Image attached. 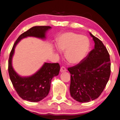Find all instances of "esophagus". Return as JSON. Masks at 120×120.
I'll use <instances>...</instances> for the list:
<instances>
[{
  "instance_id": "obj_1",
  "label": "esophagus",
  "mask_w": 120,
  "mask_h": 120,
  "mask_svg": "<svg viewBox=\"0 0 120 120\" xmlns=\"http://www.w3.org/2000/svg\"><path fill=\"white\" fill-rule=\"evenodd\" d=\"M60 71L61 72H65L67 71V70H66V69L65 67H64V66H62V67L60 68Z\"/></svg>"
}]
</instances>
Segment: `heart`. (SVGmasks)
<instances>
[{
    "label": "heart",
    "instance_id": "obj_1",
    "mask_svg": "<svg viewBox=\"0 0 120 120\" xmlns=\"http://www.w3.org/2000/svg\"><path fill=\"white\" fill-rule=\"evenodd\" d=\"M57 45L60 50L65 51V56L68 62L78 64L87 55L90 43L85 36L73 32H65L58 38Z\"/></svg>",
    "mask_w": 120,
    "mask_h": 120
}]
</instances>
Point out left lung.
Listing matches in <instances>:
<instances>
[{
    "label": "left lung",
    "mask_w": 120,
    "mask_h": 120,
    "mask_svg": "<svg viewBox=\"0 0 120 120\" xmlns=\"http://www.w3.org/2000/svg\"><path fill=\"white\" fill-rule=\"evenodd\" d=\"M94 48L76 65L68 68L71 74V96L80 102H87L100 96L110 75L109 54L102 41L90 33Z\"/></svg>",
    "instance_id": "left-lung-1"
}]
</instances>
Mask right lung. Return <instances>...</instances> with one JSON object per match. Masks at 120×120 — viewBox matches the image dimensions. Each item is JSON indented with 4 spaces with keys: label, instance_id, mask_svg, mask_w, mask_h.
I'll list each match as a JSON object with an SVG mask.
<instances>
[{
    "label": "right lung",
    "instance_id": "add662e5",
    "mask_svg": "<svg viewBox=\"0 0 120 120\" xmlns=\"http://www.w3.org/2000/svg\"><path fill=\"white\" fill-rule=\"evenodd\" d=\"M51 27L45 26L32 27L20 35L11 51L8 66L9 75L16 92L23 100L30 102H38L47 97L50 89L51 81L53 77L58 75L60 66L58 63H45L41 69L32 76L21 77L15 72L12 65L14 48L20 40L26 37L45 38L46 32Z\"/></svg>",
    "mask_w": 120,
    "mask_h": 120
}]
</instances>
